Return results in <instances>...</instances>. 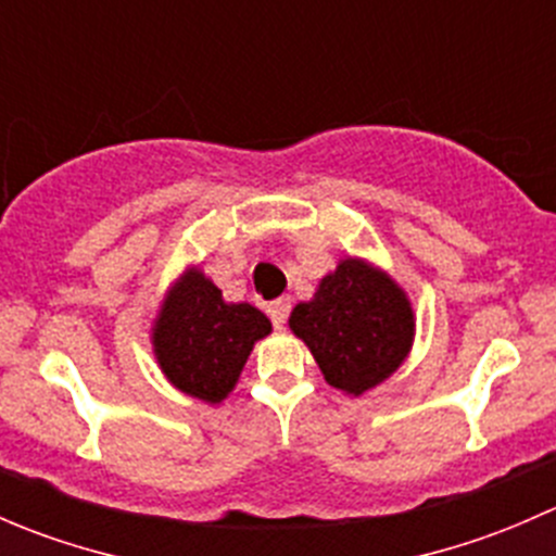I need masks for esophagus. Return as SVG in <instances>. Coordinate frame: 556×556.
Listing matches in <instances>:
<instances>
[{
	"instance_id": "esophagus-1",
	"label": "esophagus",
	"mask_w": 556,
	"mask_h": 556,
	"mask_svg": "<svg viewBox=\"0 0 556 556\" xmlns=\"http://www.w3.org/2000/svg\"><path fill=\"white\" fill-rule=\"evenodd\" d=\"M268 314H271V319H274V325H277V328H285V323H288V317H290V299H288V295L271 301V304H268Z\"/></svg>"
}]
</instances>
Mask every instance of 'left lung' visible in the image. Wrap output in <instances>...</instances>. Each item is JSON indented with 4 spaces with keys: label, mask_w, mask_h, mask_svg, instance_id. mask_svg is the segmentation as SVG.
Masks as SVG:
<instances>
[{
    "label": "left lung",
    "mask_w": 556,
    "mask_h": 556,
    "mask_svg": "<svg viewBox=\"0 0 556 556\" xmlns=\"http://www.w3.org/2000/svg\"><path fill=\"white\" fill-rule=\"evenodd\" d=\"M325 382L361 397L406 363L417 333L412 299L377 263L344 255L288 319Z\"/></svg>",
    "instance_id": "1"
}]
</instances>
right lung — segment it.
<instances>
[{
    "label": "right lung",
    "instance_id": "obj_1",
    "mask_svg": "<svg viewBox=\"0 0 556 556\" xmlns=\"http://www.w3.org/2000/svg\"><path fill=\"white\" fill-rule=\"evenodd\" d=\"M268 333L266 314L226 301L199 266H185L155 312L150 344L166 382L215 406L231 395L252 346Z\"/></svg>",
    "mask_w": 556,
    "mask_h": 556
}]
</instances>
